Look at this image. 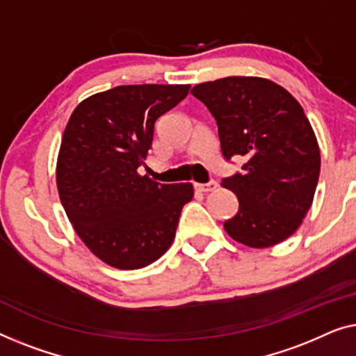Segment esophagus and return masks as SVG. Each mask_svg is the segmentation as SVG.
<instances>
[{
    "mask_svg": "<svg viewBox=\"0 0 356 356\" xmlns=\"http://www.w3.org/2000/svg\"><path fill=\"white\" fill-rule=\"evenodd\" d=\"M216 187H218V184L214 182V180H211V182H208V184H195V188H197L198 192H203V193L213 192Z\"/></svg>",
    "mask_w": 356,
    "mask_h": 356,
    "instance_id": "obj_1",
    "label": "esophagus"
}]
</instances>
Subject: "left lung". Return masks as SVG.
Returning <instances> with one entry per match:
<instances>
[{"instance_id": "1", "label": "left lung", "mask_w": 356, "mask_h": 356, "mask_svg": "<svg viewBox=\"0 0 356 356\" xmlns=\"http://www.w3.org/2000/svg\"><path fill=\"white\" fill-rule=\"evenodd\" d=\"M218 124L226 159L242 156V174L221 185L238 198L224 222L235 242L269 248L289 238L312 208L321 169L314 130L284 87L263 77H224L195 85Z\"/></svg>"}]
</instances>
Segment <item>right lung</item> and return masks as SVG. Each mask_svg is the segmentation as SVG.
Instances as JSON below:
<instances>
[{"label": "right lung", "instance_id": "1", "mask_svg": "<svg viewBox=\"0 0 356 356\" xmlns=\"http://www.w3.org/2000/svg\"><path fill=\"white\" fill-rule=\"evenodd\" d=\"M188 90L119 85L85 98L69 118L58 153V193L80 240L108 266L145 268L174 242L193 185L158 184L138 168L152 148L156 119Z\"/></svg>", "mask_w": 356, "mask_h": 356}]
</instances>
